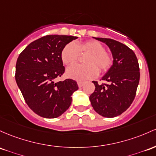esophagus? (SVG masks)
Here are the masks:
<instances>
[{
	"mask_svg": "<svg viewBox=\"0 0 156 156\" xmlns=\"http://www.w3.org/2000/svg\"><path fill=\"white\" fill-rule=\"evenodd\" d=\"M83 82H82V81H78V87H81L82 86H83Z\"/></svg>",
	"mask_w": 156,
	"mask_h": 156,
	"instance_id": "esophagus-1",
	"label": "esophagus"
}]
</instances>
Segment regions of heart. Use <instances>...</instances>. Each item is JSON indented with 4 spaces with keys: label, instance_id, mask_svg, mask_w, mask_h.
<instances>
[{
    "label": "heart",
    "instance_id": "heart-1",
    "mask_svg": "<svg viewBox=\"0 0 156 156\" xmlns=\"http://www.w3.org/2000/svg\"><path fill=\"white\" fill-rule=\"evenodd\" d=\"M82 54H87L83 58L85 64H77L68 68L66 75L69 78L79 81L92 79L98 75V69L101 73L108 71L113 62L112 56L106 52L104 46L93 40L67 44L61 50V58L65 65L71 66Z\"/></svg>",
    "mask_w": 156,
    "mask_h": 156
}]
</instances>
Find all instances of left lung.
Returning a JSON list of instances; mask_svg holds the SVG:
<instances>
[{"mask_svg": "<svg viewBox=\"0 0 156 156\" xmlns=\"http://www.w3.org/2000/svg\"><path fill=\"white\" fill-rule=\"evenodd\" d=\"M95 38L109 47L113 65L101 79L109 83L92 81L95 89L90 100L99 115L113 118L126 111L135 99L140 79L139 65L136 54L127 46L113 39Z\"/></svg>", "mask_w": 156, "mask_h": 156, "instance_id": "8db88e82", "label": "left lung"}]
</instances>
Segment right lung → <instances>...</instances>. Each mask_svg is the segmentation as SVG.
I'll use <instances>...</instances> for the list:
<instances>
[{
    "label": "right lung",
    "mask_w": 156,
    "mask_h": 156,
    "mask_svg": "<svg viewBox=\"0 0 156 156\" xmlns=\"http://www.w3.org/2000/svg\"><path fill=\"white\" fill-rule=\"evenodd\" d=\"M78 37L46 35L29 44L18 56L15 81L26 103L35 113L54 119L67 110L78 89L73 79L55 82L65 68L61 58L65 45Z\"/></svg>",
    "instance_id": "1"
}]
</instances>
